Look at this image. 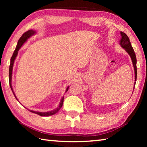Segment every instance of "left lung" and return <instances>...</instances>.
Here are the masks:
<instances>
[{"label":"left lung","instance_id":"obj_1","mask_svg":"<svg viewBox=\"0 0 147 147\" xmlns=\"http://www.w3.org/2000/svg\"><path fill=\"white\" fill-rule=\"evenodd\" d=\"M121 39L120 41H119V44L120 45L123 47L124 50L127 52V53L130 55V58L131 59V61H132L133 66L134 68V72H135V81H136L137 79V66H136V63H137V59H136V56L135 54V52H134V49L131 47V43L130 41V39H129L128 37L127 36L125 33H124L123 32H121ZM136 82H134V88H135Z\"/></svg>","mask_w":147,"mask_h":147}]
</instances>
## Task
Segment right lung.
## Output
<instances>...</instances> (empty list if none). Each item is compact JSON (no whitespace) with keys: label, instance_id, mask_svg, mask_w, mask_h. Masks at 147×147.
<instances>
[{"label":"right lung","instance_id":"obj_1","mask_svg":"<svg viewBox=\"0 0 147 147\" xmlns=\"http://www.w3.org/2000/svg\"><path fill=\"white\" fill-rule=\"evenodd\" d=\"M36 34V32L34 30H29L28 31L26 32L25 33H24L23 35H22V36L20 38V39H19L18 42H17V45L16 46V50H15L14 53L13 54V55H12L11 59H10V65H9V86H10L12 92H13V93L14 94L15 97L17 99V100H18V99L17 98L16 96V94L13 92V88H12V85H11V79H12V71H13V63H14V61L15 59H16V57L17 56V54H18V51L19 50L21 49V47L23 45V44L25 43V42L28 40V39L32 37V36H34V34ZM69 86L67 87L66 89V91L65 92H67L68 91ZM63 96L62 97V98L61 99V101L60 102H59V106L58 108L53 109V110L52 111H47V112H39V111H33V110H30V109H28L30 111H31V112L34 113H36V114H38V115H40V116H45V117H48L50 115H53L54 114H56L58 111L60 109V108L63 106ZM27 109V108H26Z\"/></svg>","mask_w":147,"mask_h":147}]
</instances>
